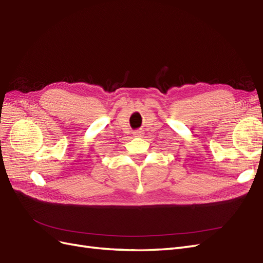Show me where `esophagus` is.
<instances>
[{
    "label": "esophagus",
    "mask_w": 263,
    "mask_h": 263,
    "mask_svg": "<svg viewBox=\"0 0 263 263\" xmlns=\"http://www.w3.org/2000/svg\"><path fill=\"white\" fill-rule=\"evenodd\" d=\"M134 134H136V137H141V136H142V131L138 130V131L134 132Z\"/></svg>",
    "instance_id": "1"
}]
</instances>
